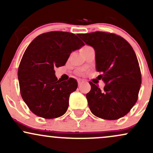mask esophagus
<instances>
[{"label": "esophagus", "mask_w": 153, "mask_h": 153, "mask_svg": "<svg viewBox=\"0 0 153 153\" xmlns=\"http://www.w3.org/2000/svg\"><path fill=\"white\" fill-rule=\"evenodd\" d=\"M82 82H83V81H82V80H78V85H81V84L82 83Z\"/></svg>", "instance_id": "esophagus-1"}]
</instances>
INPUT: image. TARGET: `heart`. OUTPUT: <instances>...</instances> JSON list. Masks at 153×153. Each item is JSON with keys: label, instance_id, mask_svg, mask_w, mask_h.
Here are the masks:
<instances>
[{"label": "heart", "instance_id": "1", "mask_svg": "<svg viewBox=\"0 0 153 153\" xmlns=\"http://www.w3.org/2000/svg\"><path fill=\"white\" fill-rule=\"evenodd\" d=\"M90 48H91V47H88V46H85V47H82L81 48V50H80V52H85V51H86V50H88V49H90ZM80 73H82L81 72H80Z\"/></svg>", "mask_w": 153, "mask_h": 153}]
</instances>
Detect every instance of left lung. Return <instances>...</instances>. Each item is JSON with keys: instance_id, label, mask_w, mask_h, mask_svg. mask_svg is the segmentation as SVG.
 I'll use <instances>...</instances> for the list:
<instances>
[{"instance_id": "left-lung-1", "label": "left lung", "mask_w": 153, "mask_h": 153, "mask_svg": "<svg viewBox=\"0 0 153 153\" xmlns=\"http://www.w3.org/2000/svg\"><path fill=\"white\" fill-rule=\"evenodd\" d=\"M96 54L98 76L105 82L101 91L89 82L91 89L86 99L93 114L107 120H115L129 113L137 101L141 86L140 68L134 50L128 42L111 33L77 34Z\"/></svg>"}]
</instances>
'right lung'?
Instances as JSON below:
<instances>
[{
	"label": "right lung",
	"instance_id": "obj_1",
	"mask_svg": "<svg viewBox=\"0 0 153 153\" xmlns=\"http://www.w3.org/2000/svg\"><path fill=\"white\" fill-rule=\"evenodd\" d=\"M84 45L73 33L51 31L39 35L28 46L18 78L22 99L34 114L54 119L65 114L78 82L74 78L61 82L54 68L65 65L71 52Z\"/></svg>",
	"mask_w": 153,
	"mask_h": 153
}]
</instances>
